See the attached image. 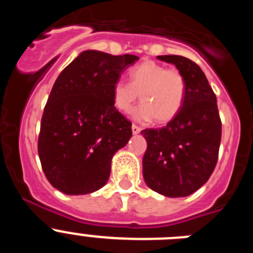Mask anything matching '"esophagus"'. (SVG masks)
Instances as JSON below:
<instances>
[{"mask_svg": "<svg viewBox=\"0 0 253 253\" xmlns=\"http://www.w3.org/2000/svg\"><path fill=\"white\" fill-rule=\"evenodd\" d=\"M140 130H142V129H140L139 126H138V125H135V124L131 125V131H133V134L140 133Z\"/></svg>", "mask_w": 253, "mask_h": 253, "instance_id": "esophagus-1", "label": "esophagus"}]
</instances>
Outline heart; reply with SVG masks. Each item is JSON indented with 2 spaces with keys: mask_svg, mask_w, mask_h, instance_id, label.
<instances>
[{
  "mask_svg": "<svg viewBox=\"0 0 253 253\" xmlns=\"http://www.w3.org/2000/svg\"><path fill=\"white\" fill-rule=\"evenodd\" d=\"M129 84L116 82L113 88L114 106L123 114H130L138 100L142 102L135 116L143 122L154 119L158 124L171 122L184 105L186 81L177 69L146 60L128 72Z\"/></svg>",
  "mask_w": 253,
  "mask_h": 253,
  "instance_id": "1",
  "label": "heart"
}]
</instances>
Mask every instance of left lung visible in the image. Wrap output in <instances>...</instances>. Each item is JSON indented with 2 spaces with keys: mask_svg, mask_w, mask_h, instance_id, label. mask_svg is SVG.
I'll return each instance as SVG.
<instances>
[{
  "mask_svg": "<svg viewBox=\"0 0 253 253\" xmlns=\"http://www.w3.org/2000/svg\"><path fill=\"white\" fill-rule=\"evenodd\" d=\"M186 81L180 113L161 129H144L143 177L147 186L169 198L189 196L209 180L222 138L216 97L202 68L181 55H158Z\"/></svg>",
  "mask_w": 253,
  "mask_h": 253,
  "instance_id": "obj_1",
  "label": "left lung"
}]
</instances>
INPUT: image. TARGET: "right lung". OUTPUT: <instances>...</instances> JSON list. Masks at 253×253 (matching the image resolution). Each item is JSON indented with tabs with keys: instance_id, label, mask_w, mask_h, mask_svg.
<instances>
[{
	"instance_id": "1",
	"label": "right lung",
	"mask_w": 253,
	"mask_h": 253,
	"mask_svg": "<svg viewBox=\"0 0 253 253\" xmlns=\"http://www.w3.org/2000/svg\"><path fill=\"white\" fill-rule=\"evenodd\" d=\"M138 59L84 50L55 80L42 118L38 152L51 186L66 195L101 189L114 154L130 139L131 123L114 106L113 88Z\"/></svg>"
}]
</instances>
